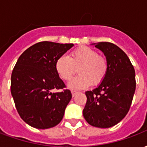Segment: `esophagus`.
I'll list each match as a JSON object with an SVG mask.
<instances>
[{"instance_id": "1", "label": "esophagus", "mask_w": 147, "mask_h": 147, "mask_svg": "<svg viewBox=\"0 0 147 147\" xmlns=\"http://www.w3.org/2000/svg\"><path fill=\"white\" fill-rule=\"evenodd\" d=\"M78 93L79 92H77V91H74V90H72V91H71V94H72V96H76L77 94H78Z\"/></svg>"}]
</instances>
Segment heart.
<instances>
[{"instance_id": "obj_1", "label": "heart", "mask_w": 147, "mask_h": 147, "mask_svg": "<svg viewBox=\"0 0 147 147\" xmlns=\"http://www.w3.org/2000/svg\"><path fill=\"white\" fill-rule=\"evenodd\" d=\"M107 59L88 46H80L71 52V57L63 55L57 58L55 69L64 81L72 79L79 68L80 76L68 83L72 90L85 89L90 85L97 86L105 79L108 71Z\"/></svg>"}]
</instances>
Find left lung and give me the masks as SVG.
Returning a JSON list of instances; mask_svg holds the SVG:
<instances>
[{"label":"left lung","instance_id":"obj_1","mask_svg":"<svg viewBox=\"0 0 147 147\" xmlns=\"http://www.w3.org/2000/svg\"><path fill=\"white\" fill-rule=\"evenodd\" d=\"M108 61V71L97 88L86 91L83 117L97 127L108 128L122 120L128 113L136 90V74L126 53L111 42H98Z\"/></svg>","mask_w":147,"mask_h":147}]
</instances>
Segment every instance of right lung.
Masks as SVG:
<instances>
[{"label":"right lung","instance_id":"obj_1","mask_svg":"<svg viewBox=\"0 0 147 147\" xmlns=\"http://www.w3.org/2000/svg\"><path fill=\"white\" fill-rule=\"evenodd\" d=\"M73 46L40 42L26 49L15 65L11 76V93L20 117L38 129L55 127L63 119L71 99L69 90L55 69L58 57ZM63 89L53 93L52 89Z\"/></svg>","mask_w":147,"mask_h":147}]
</instances>
